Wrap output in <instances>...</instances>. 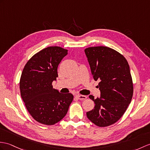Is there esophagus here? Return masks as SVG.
Returning a JSON list of instances; mask_svg holds the SVG:
<instances>
[{
	"instance_id": "esophagus-1",
	"label": "esophagus",
	"mask_w": 150,
	"mask_h": 150,
	"mask_svg": "<svg viewBox=\"0 0 150 150\" xmlns=\"http://www.w3.org/2000/svg\"><path fill=\"white\" fill-rule=\"evenodd\" d=\"M76 97L79 100H86L87 98V96L85 95H76Z\"/></svg>"
}]
</instances>
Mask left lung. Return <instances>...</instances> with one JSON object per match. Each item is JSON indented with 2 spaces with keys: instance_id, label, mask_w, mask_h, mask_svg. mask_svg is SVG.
<instances>
[{
  "instance_id": "8db88e82",
  "label": "left lung",
  "mask_w": 150,
  "mask_h": 150,
  "mask_svg": "<svg viewBox=\"0 0 150 150\" xmlns=\"http://www.w3.org/2000/svg\"><path fill=\"white\" fill-rule=\"evenodd\" d=\"M84 52L100 91V98L89 95L95 105L87 117L96 126H109L122 117L131 102L134 87L129 65L123 55L109 47H89Z\"/></svg>"
}]
</instances>
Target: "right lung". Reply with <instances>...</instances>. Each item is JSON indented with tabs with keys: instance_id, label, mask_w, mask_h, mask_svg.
I'll list each match as a JSON object with an SVG mask.
<instances>
[{
	"instance_id": "1",
	"label": "right lung",
	"mask_w": 150,
	"mask_h": 150,
	"mask_svg": "<svg viewBox=\"0 0 150 150\" xmlns=\"http://www.w3.org/2000/svg\"><path fill=\"white\" fill-rule=\"evenodd\" d=\"M67 54L68 50L60 47L45 48L34 54L23 69L21 96L31 116L41 124L53 125L60 121L74 100L72 94H62L52 85L58 76V65Z\"/></svg>"
}]
</instances>
